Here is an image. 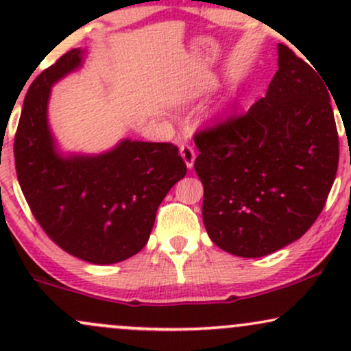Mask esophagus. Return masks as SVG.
Returning <instances> with one entry per match:
<instances>
[{"label":"esophagus","instance_id":"34e87169","mask_svg":"<svg viewBox=\"0 0 351 351\" xmlns=\"http://www.w3.org/2000/svg\"><path fill=\"white\" fill-rule=\"evenodd\" d=\"M180 155H181V158L184 160V163H186L188 170H191L193 163H195V150H193L191 145H181Z\"/></svg>","mask_w":351,"mask_h":351}]
</instances>
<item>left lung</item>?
Wrapping results in <instances>:
<instances>
[{"label":"left lung","instance_id":"8db88e82","mask_svg":"<svg viewBox=\"0 0 351 351\" xmlns=\"http://www.w3.org/2000/svg\"><path fill=\"white\" fill-rule=\"evenodd\" d=\"M265 97L195 134L203 221L217 247L239 257L279 251L308 231L338 168L328 86L284 44Z\"/></svg>","mask_w":351,"mask_h":351}]
</instances>
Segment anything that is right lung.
I'll return each instance as SVG.
<instances>
[{"label": "right lung", "instance_id": "1", "mask_svg": "<svg viewBox=\"0 0 351 351\" xmlns=\"http://www.w3.org/2000/svg\"><path fill=\"white\" fill-rule=\"evenodd\" d=\"M72 49L33 80L14 136L19 186L47 236L90 264H115L142 251L156 209L186 165L173 143L125 138L100 155H62L47 122L51 87L79 69Z\"/></svg>", "mask_w": 351, "mask_h": 351}]
</instances>
